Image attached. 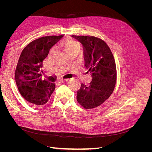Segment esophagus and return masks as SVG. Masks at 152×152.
<instances>
[{
  "label": "esophagus",
  "mask_w": 152,
  "mask_h": 152,
  "mask_svg": "<svg viewBox=\"0 0 152 152\" xmlns=\"http://www.w3.org/2000/svg\"><path fill=\"white\" fill-rule=\"evenodd\" d=\"M68 80V79H59L58 80V81H59V82H66Z\"/></svg>",
  "instance_id": "esophagus-1"
}]
</instances>
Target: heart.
Returning a JSON list of instances; mask_svg holds the SVG:
<instances>
[{"label": "heart", "mask_w": 152, "mask_h": 152, "mask_svg": "<svg viewBox=\"0 0 152 152\" xmlns=\"http://www.w3.org/2000/svg\"><path fill=\"white\" fill-rule=\"evenodd\" d=\"M76 47H79V45L75 40H66L65 41V49H70L72 48H76Z\"/></svg>", "instance_id": "obj_1"}]
</instances>
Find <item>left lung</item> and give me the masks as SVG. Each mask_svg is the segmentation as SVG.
Instances as JSON below:
<instances>
[{
	"mask_svg": "<svg viewBox=\"0 0 152 152\" xmlns=\"http://www.w3.org/2000/svg\"><path fill=\"white\" fill-rule=\"evenodd\" d=\"M72 37L83 46L85 66L92 77L90 83L81 84L77 91V100L86 109L94 108L113 93L117 80L115 61L108 45L101 39L86 35Z\"/></svg>",
	"mask_w": 152,
	"mask_h": 152,
	"instance_id": "left-lung-1",
	"label": "left lung"
}]
</instances>
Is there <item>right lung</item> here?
Wrapping results in <instances>:
<instances>
[{
	"label": "right lung",
	"instance_id": "obj_1",
	"mask_svg": "<svg viewBox=\"0 0 152 152\" xmlns=\"http://www.w3.org/2000/svg\"><path fill=\"white\" fill-rule=\"evenodd\" d=\"M63 35L45 36L28 44L22 50L15 71L20 94L27 102L37 105L46 103L55 89V84L41 79V68L50 49Z\"/></svg>",
	"mask_w": 152,
	"mask_h": 152
}]
</instances>
